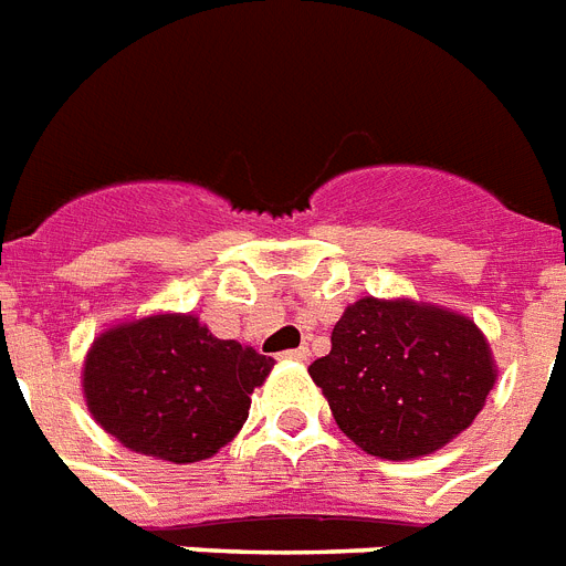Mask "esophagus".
<instances>
[{"instance_id":"esophagus-1","label":"esophagus","mask_w":566,"mask_h":566,"mask_svg":"<svg viewBox=\"0 0 566 566\" xmlns=\"http://www.w3.org/2000/svg\"><path fill=\"white\" fill-rule=\"evenodd\" d=\"M286 358H292V361H310V347H297V349H289V353H283Z\"/></svg>"}]
</instances>
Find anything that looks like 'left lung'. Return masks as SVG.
Here are the masks:
<instances>
[{
  "mask_svg": "<svg viewBox=\"0 0 566 566\" xmlns=\"http://www.w3.org/2000/svg\"><path fill=\"white\" fill-rule=\"evenodd\" d=\"M335 422L381 460L433 454L474 422L494 387L492 347L460 312L408 297H361L312 361Z\"/></svg>",
  "mask_w": 566,
  "mask_h": 566,
  "instance_id": "1",
  "label": "left lung"
}]
</instances>
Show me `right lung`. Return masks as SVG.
<instances>
[{"label":"right lung","mask_w":566,"mask_h":566,"mask_svg":"<svg viewBox=\"0 0 566 566\" xmlns=\"http://www.w3.org/2000/svg\"><path fill=\"white\" fill-rule=\"evenodd\" d=\"M272 367L274 358L210 335L196 315L161 312L97 335L83 361V396L120 446L185 465L240 433Z\"/></svg>","instance_id":"right-lung-1"}]
</instances>
